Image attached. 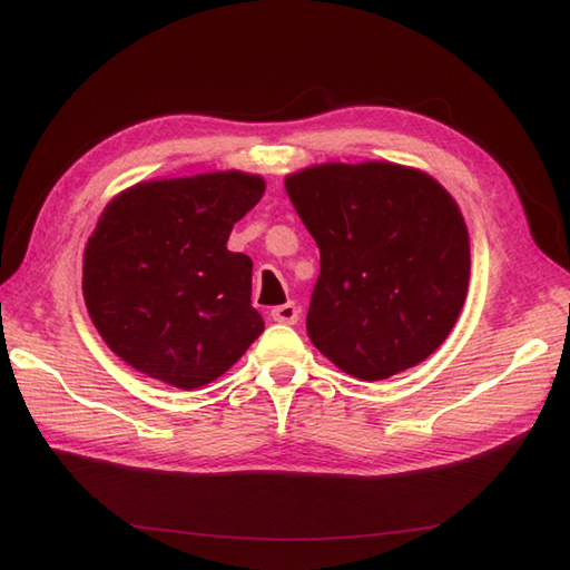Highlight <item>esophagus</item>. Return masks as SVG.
<instances>
[{
  "instance_id": "1",
  "label": "esophagus",
  "mask_w": 570,
  "mask_h": 570,
  "mask_svg": "<svg viewBox=\"0 0 570 570\" xmlns=\"http://www.w3.org/2000/svg\"><path fill=\"white\" fill-rule=\"evenodd\" d=\"M298 316H301V308L294 304V301H288V304H284V306L272 308V318H274L276 323L294 325V323H298Z\"/></svg>"
}]
</instances>
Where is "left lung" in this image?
I'll return each instance as SVG.
<instances>
[{
  "instance_id": "left-lung-1",
  "label": "left lung",
  "mask_w": 570,
  "mask_h": 570,
  "mask_svg": "<svg viewBox=\"0 0 570 570\" xmlns=\"http://www.w3.org/2000/svg\"><path fill=\"white\" fill-rule=\"evenodd\" d=\"M284 186L321 249L311 343L365 382L433 355L470 282L468 227L451 193L392 161L306 166Z\"/></svg>"
}]
</instances>
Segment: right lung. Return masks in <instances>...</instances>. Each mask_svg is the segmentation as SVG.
I'll list each match as a JSON object with an SVG mask.
<instances>
[{
	"instance_id": "obj_1",
	"label": "right lung",
	"mask_w": 570,
	"mask_h": 570,
	"mask_svg": "<svg viewBox=\"0 0 570 570\" xmlns=\"http://www.w3.org/2000/svg\"><path fill=\"white\" fill-rule=\"evenodd\" d=\"M264 178L213 171L141 180L102 210L82 254V296L107 347L151 380L198 390L264 331L252 259L227 237Z\"/></svg>"
}]
</instances>
